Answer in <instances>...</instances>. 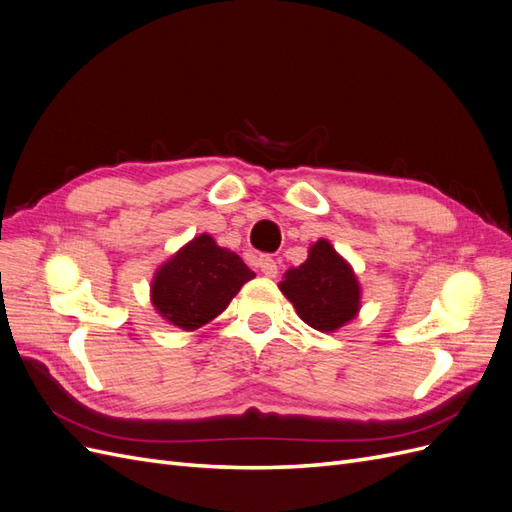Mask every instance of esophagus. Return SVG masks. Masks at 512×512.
Wrapping results in <instances>:
<instances>
[{
	"mask_svg": "<svg viewBox=\"0 0 512 512\" xmlns=\"http://www.w3.org/2000/svg\"><path fill=\"white\" fill-rule=\"evenodd\" d=\"M258 267H260V273L265 277H275L277 275V262L271 256H260Z\"/></svg>",
	"mask_w": 512,
	"mask_h": 512,
	"instance_id": "esophagus-1",
	"label": "esophagus"
}]
</instances>
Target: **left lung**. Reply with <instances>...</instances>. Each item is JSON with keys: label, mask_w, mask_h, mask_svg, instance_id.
<instances>
[{"label": "left lung", "mask_w": 512, "mask_h": 512, "mask_svg": "<svg viewBox=\"0 0 512 512\" xmlns=\"http://www.w3.org/2000/svg\"><path fill=\"white\" fill-rule=\"evenodd\" d=\"M280 290L299 318L322 333L342 329L361 309L359 280L327 239L309 247L303 265L286 271Z\"/></svg>", "instance_id": "8db88e82"}]
</instances>
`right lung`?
<instances>
[{
  "label": "right lung",
  "mask_w": 512,
  "mask_h": 512,
  "mask_svg": "<svg viewBox=\"0 0 512 512\" xmlns=\"http://www.w3.org/2000/svg\"><path fill=\"white\" fill-rule=\"evenodd\" d=\"M254 275L235 252L198 235L156 271L151 303L166 322L196 331L220 316Z\"/></svg>",
  "instance_id": "add662e5"
}]
</instances>
